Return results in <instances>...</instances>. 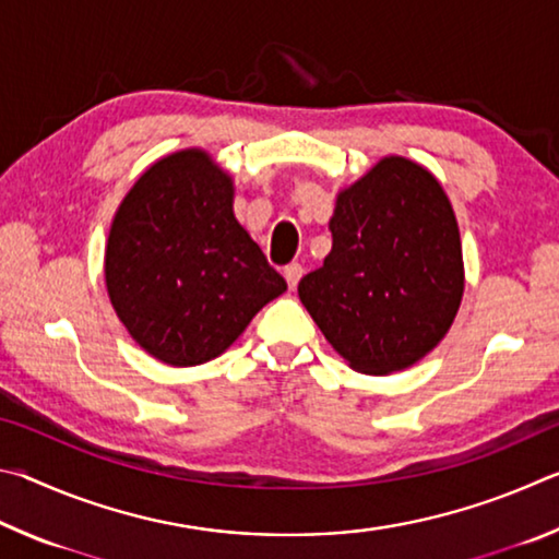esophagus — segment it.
<instances>
[{"instance_id": "obj_1", "label": "esophagus", "mask_w": 559, "mask_h": 559, "mask_svg": "<svg viewBox=\"0 0 559 559\" xmlns=\"http://www.w3.org/2000/svg\"><path fill=\"white\" fill-rule=\"evenodd\" d=\"M283 276H286L290 288H296L300 276H302V266H300V263H288V266L283 269Z\"/></svg>"}]
</instances>
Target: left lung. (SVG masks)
I'll return each mask as SVG.
<instances>
[{"label": "left lung", "mask_w": 559, "mask_h": 559, "mask_svg": "<svg viewBox=\"0 0 559 559\" xmlns=\"http://www.w3.org/2000/svg\"><path fill=\"white\" fill-rule=\"evenodd\" d=\"M333 251L298 296L349 367L390 374L441 343L463 296L459 224L441 185L384 157L337 197Z\"/></svg>", "instance_id": "1"}]
</instances>
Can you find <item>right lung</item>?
I'll use <instances>...</instances> for the list:
<instances>
[{
	"label": "right lung",
	"mask_w": 559,
	"mask_h": 559,
	"mask_svg": "<svg viewBox=\"0 0 559 559\" xmlns=\"http://www.w3.org/2000/svg\"><path fill=\"white\" fill-rule=\"evenodd\" d=\"M231 179L202 150L159 159L112 219L106 283L135 343L175 367L222 355L286 290L236 222Z\"/></svg>",
	"instance_id": "obj_1"
}]
</instances>
